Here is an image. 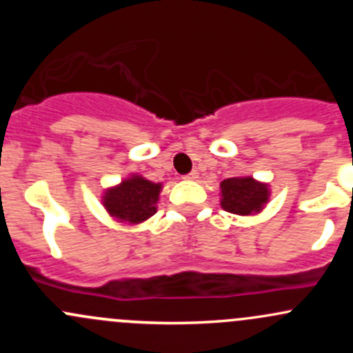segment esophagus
Segmentation results:
<instances>
[{"label":"esophagus","mask_w":353,"mask_h":353,"mask_svg":"<svg viewBox=\"0 0 353 353\" xmlns=\"http://www.w3.org/2000/svg\"><path fill=\"white\" fill-rule=\"evenodd\" d=\"M184 179H188V181H196V179H198V172H196V170H193V172L188 174V176L184 177Z\"/></svg>","instance_id":"1"}]
</instances>
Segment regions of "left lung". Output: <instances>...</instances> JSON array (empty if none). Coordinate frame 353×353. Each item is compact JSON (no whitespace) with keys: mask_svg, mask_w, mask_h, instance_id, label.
Masks as SVG:
<instances>
[{"mask_svg":"<svg viewBox=\"0 0 353 353\" xmlns=\"http://www.w3.org/2000/svg\"><path fill=\"white\" fill-rule=\"evenodd\" d=\"M270 196V184L251 176L229 177L220 183V206L234 215L249 216L261 213Z\"/></svg>","mask_w":353,"mask_h":353,"instance_id":"8db88e82","label":"left lung"}]
</instances>
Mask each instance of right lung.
Wrapping results in <instances>:
<instances>
[{
  "label": "right lung",
  "mask_w": 353,
  "mask_h": 353,
  "mask_svg": "<svg viewBox=\"0 0 353 353\" xmlns=\"http://www.w3.org/2000/svg\"><path fill=\"white\" fill-rule=\"evenodd\" d=\"M162 183H152L140 174H130L119 184L102 193V205L114 220L138 225L157 213Z\"/></svg>",
  "instance_id": "add662e5"
}]
</instances>
